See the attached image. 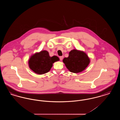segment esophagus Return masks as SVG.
<instances>
[{"label": "esophagus", "mask_w": 120, "mask_h": 120, "mask_svg": "<svg viewBox=\"0 0 120 120\" xmlns=\"http://www.w3.org/2000/svg\"><path fill=\"white\" fill-rule=\"evenodd\" d=\"M63 57H64V56H60L59 58H60V60L61 61H62V60L63 59Z\"/></svg>", "instance_id": "34e87169"}]
</instances>
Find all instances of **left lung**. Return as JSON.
Masks as SVG:
<instances>
[{"instance_id":"left-lung-1","label":"left lung","mask_w":120,"mask_h":120,"mask_svg":"<svg viewBox=\"0 0 120 120\" xmlns=\"http://www.w3.org/2000/svg\"><path fill=\"white\" fill-rule=\"evenodd\" d=\"M63 62L70 71L77 73L86 69L90 59L84 52L74 49L69 52L68 57H65Z\"/></svg>"}]
</instances>
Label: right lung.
I'll list each match as a JSON object with an SVG mask.
<instances>
[{"mask_svg":"<svg viewBox=\"0 0 120 120\" xmlns=\"http://www.w3.org/2000/svg\"><path fill=\"white\" fill-rule=\"evenodd\" d=\"M59 60V58L57 56L51 57L48 52L42 50L30 56L28 60L29 67L34 73L44 74L50 70L53 63Z\"/></svg>","mask_w":120,"mask_h":120,"instance_id":"add662e5","label":"right lung"}]
</instances>
